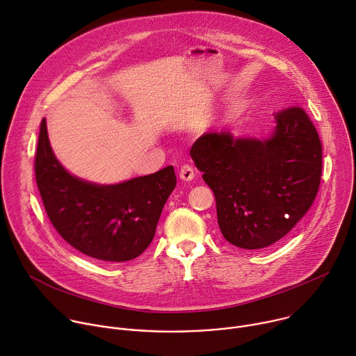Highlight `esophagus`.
Instances as JSON below:
<instances>
[{
    "label": "esophagus",
    "instance_id": "34e87169",
    "mask_svg": "<svg viewBox=\"0 0 356 356\" xmlns=\"http://www.w3.org/2000/svg\"><path fill=\"white\" fill-rule=\"evenodd\" d=\"M179 176H180V179L184 180V181H191L195 175H194V170H193L191 166L184 165V166H181V169H180V172H179Z\"/></svg>",
    "mask_w": 356,
    "mask_h": 356
}]
</instances>
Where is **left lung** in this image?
I'll return each mask as SVG.
<instances>
[{"mask_svg": "<svg viewBox=\"0 0 356 356\" xmlns=\"http://www.w3.org/2000/svg\"><path fill=\"white\" fill-rule=\"evenodd\" d=\"M190 155L214 191L224 238L241 249L282 239L309 211L321 177V142L300 107L275 114L268 136L202 134Z\"/></svg>", "mask_w": 356, "mask_h": 356, "instance_id": "left-lung-1", "label": "left lung"}]
</instances>
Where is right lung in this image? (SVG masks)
<instances>
[{
	"mask_svg": "<svg viewBox=\"0 0 356 356\" xmlns=\"http://www.w3.org/2000/svg\"><path fill=\"white\" fill-rule=\"evenodd\" d=\"M38 188L60 236L87 257L106 262L135 259L150 245L170 193L173 166L115 184L72 175L55 156L42 120L35 159Z\"/></svg>",
	"mask_w": 356,
	"mask_h": 356,
	"instance_id": "obj_1",
	"label": "right lung"
}]
</instances>
